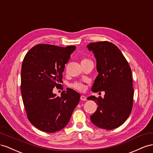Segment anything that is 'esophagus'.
Segmentation results:
<instances>
[{
  "instance_id": "obj_1",
  "label": "esophagus",
  "mask_w": 153,
  "mask_h": 153,
  "mask_svg": "<svg viewBox=\"0 0 153 153\" xmlns=\"http://www.w3.org/2000/svg\"><path fill=\"white\" fill-rule=\"evenodd\" d=\"M80 99H81V101H86V100H87L86 96H85V95H81Z\"/></svg>"
}]
</instances>
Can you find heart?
Wrapping results in <instances>:
<instances>
[{"label":"heart","instance_id":"1","mask_svg":"<svg viewBox=\"0 0 153 153\" xmlns=\"http://www.w3.org/2000/svg\"><path fill=\"white\" fill-rule=\"evenodd\" d=\"M86 60H88V59H85L82 61V62H83V61H86ZM72 86L75 89H77L78 90H83L85 88V85L81 83V82H74V83H73L72 85Z\"/></svg>","mask_w":153,"mask_h":153}]
</instances>
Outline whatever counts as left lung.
<instances>
[{
    "instance_id": "1",
    "label": "left lung",
    "mask_w": 153,
    "mask_h": 153,
    "mask_svg": "<svg viewBox=\"0 0 153 153\" xmlns=\"http://www.w3.org/2000/svg\"><path fill=\"white\" fill-rule=\"evenodd\" d=\"M87 48L94 54L99 73L91 91L105 92L104 98L94 95L87 98L98 105L90 120L100 128H117L131 112L134 95L131 70L120 49L112 43H90Z\"/></svg>"
}]
</instances>
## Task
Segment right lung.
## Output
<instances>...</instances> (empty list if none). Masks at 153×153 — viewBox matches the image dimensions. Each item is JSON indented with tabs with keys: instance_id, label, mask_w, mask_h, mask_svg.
Segmentation results:
<instances>
[{
	"instance_id": "right-lung-1",
	"label": "right lung",
	"mask_w": 153,
	"mask_h": 153,
	"mask_svg": "<svg viewBox=\"0 0 153 153\" xmlns=\"http://www.w3.org/2000/svg\"><path fill=\"white\" fill-rule=\"evenodd\" d=\"M67 47L39 44L25 56L22 65L21 94L30 123L42 131L54 133L67 125L81 95L70 88L61 97L52 90L62 82L63 72L76 50Z\"/></svg>"
}]
</instances>
